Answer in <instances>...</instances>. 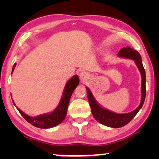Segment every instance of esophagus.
Returning a JSON list of instances; mask_svg holds the SVG:
<instances>
[{"label": "esophagus", "mask_w": 159, "mask_h": 159, "mask_svg": "<svg viewBox=\"0 0 159 159\" xmlns=\"http://www.w3.org/2000/svg\"><path fill=\"white\" fill-rule=\"evenodd\" d=\"M88 74H87L86 72H84V71H81L80 74V78H81L82 80H85L86 78H88Z\"/></svg>", "instance_id": "obj_1"}]
</instances>
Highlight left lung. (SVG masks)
Returning <instances> with one entry per match:
<instances>
[{"label": "left lung", "mask_w": 159, "mask_h": 159, "mask_svg": "<svg viewBox=\"0 0 159 159\" xmlns=\"http://www.w3.org/2000/svg\"><path fill=\"white\" fill-rule=\"evenodd\" d=\"M118 56L119 57H123L126 58H129V59L134 60V63L138 66V68L141 74L142 77V86H141V93H142V97H141V102L140 105L135 110L133 111L127 113V114H116V113L108 111L106 108L101 107L98 103H97L96 100L95 99L90 89L86 88L87 95H88V98L90 103L91 111H92L93 116L99 123L102 125L107 126L109 127L113 128H119L127 125L132 119L135 116L139 111L144 103L145 99V94H146V88H145V71L144 67H143L142 58L140 53L135 50L127 46V48H123L120 50L118 53Z\"/></svg>", "instance_id": "obj_1"}]
</instances>
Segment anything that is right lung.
<instances>
[{
	"mask_svg": "<svg viewBox=\"0 0 159 159\" xmlns=\"http://www.w3.org/2000/svg\"><path fill=\"white\" fill-rule=\"evenodd\" d=\"M15 66H16V64L14 65V67H15ZM13 71H14V68L12 69V72ZM79 82L80 80L77 75H75L66 82L61 99L58 106L53 112L49 113V114L39 115V116L35 117H32L25 114L18 108H17V109L21 116L25 118V120L34 127L42 128V129H48V128L55 127V126L61 123L66 117L69 100L71 98V96L75 89L79 84ZM13 103L15 105L14 101H13Z\"/></svg>",
	"mask_w": 159,
	"mask_h": 159,
	"instance_id": "right-lung-1",
	"label": "right lung"
}]
</instances>
